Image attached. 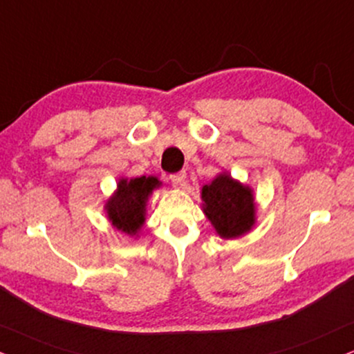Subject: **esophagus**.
<instances>
[{
	"mask_svg": "<svg viewBox=\"0 0 354 354\" xmlns=\"http://www.w3.org/2000/svg\"><path fill=\"white\" fill-rule=\"evenodd\" d=\"M185 178H187V176H185L184 170H182V172L172 174V176H170V180H172L176 185H184L185 184Z\"/></svg>",
	"mask_w": 354,
	"mask_h": 354,
	"instance_id": "34e87169",
	"label": "esophagus"
}]
</instances>
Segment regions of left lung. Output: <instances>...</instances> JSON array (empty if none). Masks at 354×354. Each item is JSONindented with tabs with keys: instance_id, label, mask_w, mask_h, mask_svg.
<instances>
[{
	"instance_id": "1",
	"label": "left lung",
	"mask_w": 354,
	"mask_h": 354,
	"mask_svg": "<svg viewBox=\"0 0 354 354\" xmlns=\"http://www.w3.org/2000/svg\"><path fill=\"white\" fill-rule=\"evenodd\" d=\"M203 212L221 238H236L254 225V198L250 187L220 174L202 189Z\"/></svg>"
}]
</instances>
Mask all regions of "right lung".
Returning <instances> with one entry per match:
<instances>
[{
	"label": "right lung",
	"mask_w": 354,
	"mask_h": 354,
	"mask_svg": "<svg viewBox=\"0 0 354 354\" xmlns=\"http://www.w3.org/2000/svg\"><path fill=\"white\" fill-rule=\"evenodd\" d=\"M160 182L156 177H136L118 184V190L108 200L106 212L111 223L128 234H136L144 223L146 200Z\"/></svg>",
	"instance_id": "right-lung-1"
}]
</instances>
